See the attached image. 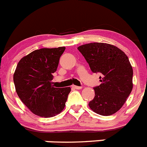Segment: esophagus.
Masks as SVG:
<instances>
[{
  "label": "esophagus",
  "mask_w": 147,
  "mask_h": 147,
  "mask_svg": "<svg viewBox=\"0 0 147 147\" xmlns=\"http://www.w3.org/2000/svg\"><path fill=\"white\" fill-rule=\"evenodd\" d=\"M72 88H74V89H76V90H80V89H82V87H81V86H76V85H73Z\"/></svg>",
  "instance_id": "1"
}]
</instances>
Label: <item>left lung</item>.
Listing matches in <instances>:
<instances>
[{"label":"left lung","instance_id":"8db88e82","mask_svg":"<svg viewBox=\"0 0 147 147\" xmlns=\"http://www.w3.org/2000/svg\"><path fill=\"white\" fill-rule=\"evenodd\" d=\"M93 73H99L102 84L93 88L95 96L90 108L102 115L120 110L132 90L133 71L127 56L119 48L103 42L78 47Z\"/></svg>","mask_w":147,"mask_h":147}]
</instances>
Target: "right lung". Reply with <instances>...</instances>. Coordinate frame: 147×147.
Masks as SVG:
<instances>
[{
  "mask_svg": "<svg viewBox=\"0 0 147 147\" xmlns=\"http://www.w3.org/2000/svg\"><path fill=\"white\" fill-rule=\"evenodd\" d=\"M65 47L40 49L22 58L14 74L18 96L34 114L55 116L65 106L71 88H54L53 74L57 71Z\"/></svg>",
  "mask_w": 147,
  "mask_h": 147,
  "instance_id": "right-lung-1",
  "label": "right lung"
}]
</instances>
